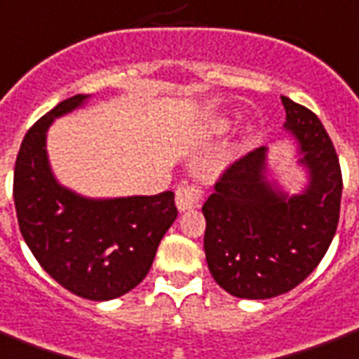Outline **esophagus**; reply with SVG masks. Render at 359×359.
<instances>
[{
    "label": "esophagus",
    "mask_w": 359,
    "mask_h": 359,
    "mask_svg": "<svg viewBox=\"0 0 359 359\" xmlns=\"http://www.w3.org/2000/svg\"><path fill=\"white\" fill-rule=\"evenodd\" d=\"M175 201H177V209H179L180 212L194 209V207H198L199 201H201V190H199L198 186L182 182V184L177 188V191H175Z\"/></svg>",
    "instance_id": "34e87169"
}]
</instances>
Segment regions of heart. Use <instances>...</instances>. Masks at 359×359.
I'll use <instances>...</instances> for the list:
<instances>
[{"mask_svg": "<svg viewBox=\"0 0 359 359\" xmlns=\"http://www.w3.org/2000/svg\"><path fill=\"white\" fill-rule=\"evenodd\" d=\"M228 128V120H216V130H226Z\"/></svg>", "mask_w": 359, "mask_h": 359, "instance_id": "heart-1", "label": "heart"}]
</instances>
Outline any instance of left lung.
I'll use <instances>...</instances> for the list:
<instances>
[{
  "instance_id": "left-lung-1",
  "label": "left lung",
  "mask_w": 359,
  "mask_h": 359,
  "mask_svg": "<svg viewBox=\"0 0 359 359\" xmlns=\"http://www.w3.org/2000/svg\"><path fill=\"white\" fill-rule=\"evenodd\" d=\"M284 128L295 137L309 184L288 196L267 180V149L231 163L203 205L205 258L216 283L243 299L294 290L316 269L339 224L343 177L318 116L290 97Z\"/></svg>"
}]
</instances>
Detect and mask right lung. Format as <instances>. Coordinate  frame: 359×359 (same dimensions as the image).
<instances>
[{
	"instance_id": "right-lung-1",
	"label": "right lung",
	"mask_w": 359,
	"mask_h": 359,
	"mask_svg": "<svg viewBox=\"0 0 359 359\" xmlns=\"http://www.w3.org/2000/svg\"><path fill=\"white\" fill-rule=\"evenodd\" d=\"M88 97L62 101L29 128L16 156L13 196L20 233L41 267L71 294L109 301L147 277L179 212L173 191L90 199L54 179L46 131Z\"/></svg>"
}]
</instances>
